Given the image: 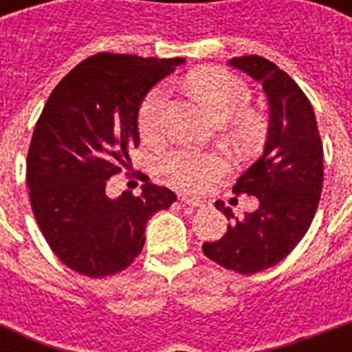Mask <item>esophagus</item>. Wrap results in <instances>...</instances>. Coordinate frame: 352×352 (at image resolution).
Masks as SVG:
<instances>
[{"mask_svg": "<svg viewBox=\"0 0 352 352\" xmlns=\"http://www.w3.org/2000/svg\"><path fill=\"white\" fill-rule=\"evenodd\" d=\"M181 201L184 204H188V206H193V208H199V206H206V204H204V201H201V199H197V197H188V195H182Z\"/></svg>", "mask_w": 352, "mask_h": 352, "instance_id": "34e87169", "label": "esophagus"}]
</instances>
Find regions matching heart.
<instances>
[{
	"label": "heart",
	"mask_w": 352,
	"mask_h": 352,
	"mask_svg": "<svg viewBox=\"0 0 352 352\" xmlns=\"http://www.w3.org/2000/svg\"><path fill=\"white\" fill-rule=\"evenodd\" d=\"M190 89L201 104L219 122L230 120L243 113L250 104V89L234 74L210 69L193 74ZM168 117V91L159 87L149 93L138 113V129L146 140H157L164 133ZM239 127L246 131L250 127L248 118H241ZM160 171L179 186L203 192L228 170V159L223 155L201 153L195 149H173L162 155Z\"/></svg>",
	"instance_id": "obj_1"
}]
</instances>
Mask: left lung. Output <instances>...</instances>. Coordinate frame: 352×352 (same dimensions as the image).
Instances as JSON below:
<instances>
[{
    "instance_id": "1",
    "label": "left lung",
    "mask_w": 352,
    "mask_h": 352,
    "mask_svg": "<svg viewBox=\"0 0 352 352\" xmlns=\"http://www.w3.org/2000/svg\"><path fill=\"white\" fill-rule=\"evenodd\" d=\"M228 63L263 85L270 107L263 155L234 186L237 195L257 197L259 206L237 219L217 201L234 223L203 252L226 270L256 274L289 256L309 230L323 188V146L311 102L289 74L256 54Z\"/></svg>"
}]
</instances>
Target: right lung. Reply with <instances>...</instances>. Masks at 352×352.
I'll list each match as a JSON object with an SVG mask.
<instances>
[{"label":"right lung","mask_w":352,"mask_h":352,"mask_svg":"<svg viewBox=\"0 0 352 352\" xmlns=\"http://www.w3.org/2000/svg\"><path fill=\"white\" fill-rule=\"evenodd\" d=\"M184 58L98 52L60 80L36 122L27 155L30 206L60 261L89 278L122 272L142 252L146 225L177 195L142 184V193L107 195V182L137 148L138 109Z\"/></svg>","instance_id":"add662e5"}]
</instances>
